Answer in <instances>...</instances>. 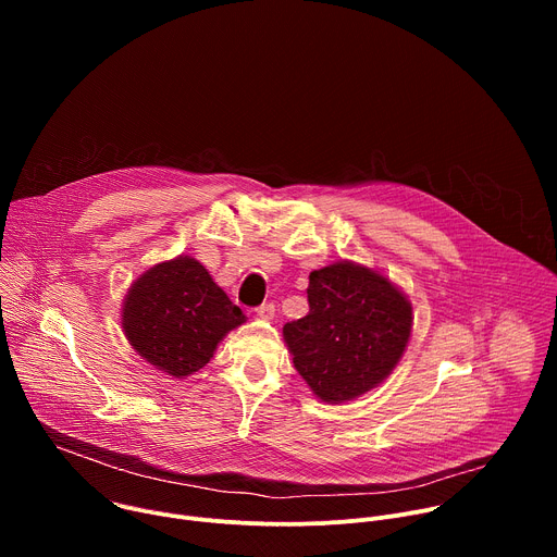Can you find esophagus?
I'll list each match as a JSON object with an SVG mask.
<instances>
[{"label":"esophagus","mask_w":557,"mask_h":557,"mask_svg":"<svg viewBox=\"0 0 557 557\" xmlns=\"http://www.w3.org/2000/svg\"><path fill=\"white\" fill-rule=\"evenodd\" d=\"M256 312H258L260 320H267V322H271L273 317H275V304H273V301H267V304L258 306V308H256Z\"/></svg>","instance_id":"34e87169"}]
</instances>
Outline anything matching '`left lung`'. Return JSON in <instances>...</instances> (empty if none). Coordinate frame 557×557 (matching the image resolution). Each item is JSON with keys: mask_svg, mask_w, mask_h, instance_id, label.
Wrapping results in <instances>:
<instances>
[{"mask_svg": "<svg viewBox=\"0 0 557 557\" xmlns=\"http://www.w3.org/2000/svg\"><path fill=\"white\" fill-rule=\"evenodd\" d=\"M308 314L284 326L295 370L326 404L379 385L404 357L412 304L381 273L335 262L308 275Z\"/></svg>", "mask_w": 557, "mask_h": 557, "instance_id": "8db88e82", "label": "left lung"}]
</instances>
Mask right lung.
<instances>
[{
  "label": "right lung",
  "mask_w": 557,
  "mask_h": 557,
  "mask_svg": "<svg viewBox=\"0 0 557 557\" xmlns=\"http://www.w3.org/2000/svg\"><path fill=\"white\" fill-rule=\"evenodd\" d=\"M247 317L189 256L145 271L127 290L121 324L156 370L185 379L209 363L224 335Z\"/></svg>",
  "instance_id": "obj_1"
}]
</instances>
